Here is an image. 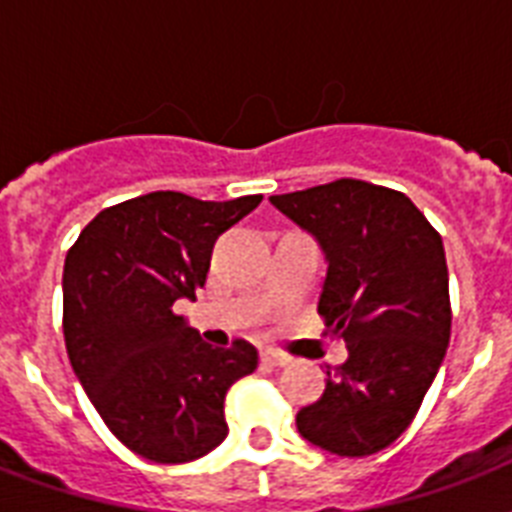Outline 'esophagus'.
Returning a JSON list of instances; mask_svg holds the SVG:
<instances>
[{
    "mask_svg": "<svg viewBox=\"0 0 512 512\" xmlns=\"http://www.w3.org/2000/svg\"><path fill=\"white\" fill-rule=\"evenodd\" d=\"M260 361L268 366H287L289 364V358L284 356V353H276V350H263V353H260Z\"/></svg>",
    "mask_w": 512,
    "mask_h": 512,
    "instance_id": "1",
    "label": "esophagus"
}]
</instances>
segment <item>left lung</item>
Segmentation results:
<instances>
[{
  "mask_svg": "<svg viewBox=\"0 0 512 512\" xmlns=\"http://www.w3.org/2000/svg\"><path fill=\"white\" fill-rule=\"evenodd\" d=\"M271 204L324 249L319 313L348 345L297 430L337 457L380 452L414 420L452 335L441 236L409 196L353 177Z\"/></svg>",
  "mask_w": 512,
  "mask_h": 512,
  "instance_id": "1",
  "label": "left lung"
}]
</instances>
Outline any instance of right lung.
Wrapping results in <instances>:
<instances>
[{"instance_id": "1", "label": "right lung", "mask_w": 512, "mask_h": 512, "mask_svg": "<svg viewBox=\"0 0 512 512\" xmlns=\"http://www.w3.org/2000/svg\"><path fill=\"white\" fill-rule=\"evenodd\" d=\"M263 201L154 191L103 209L63 265V337L84 393L130 452L177 465L228 436L223 401L257 369L244 340L212 348L175 313L196 300L217 236Z\"/></svg>"}]
</instances>
